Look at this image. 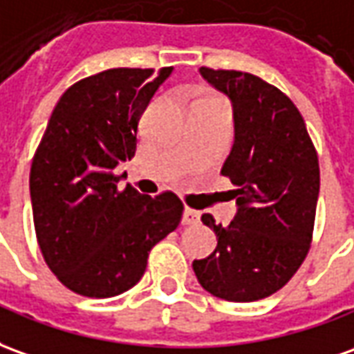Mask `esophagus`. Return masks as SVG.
Listing matches in <instances>:
<instances>
[{"mask_svg":"<svg viewBox=\"0 0 354 354\" xmlns=\"http://www.w3.org/2000/svg\"><path fill=\"white\" fill-rule=\"evenodd\" d=\"M198 219H201V214L196 209L185 208V212H183V225H194V223H198Z\"/></svg>","mask_w":354,"mask_h":354,"instance_id":"esophagus-1","label":"esophagus"}]
</instances>
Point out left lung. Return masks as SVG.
Segmentation results:
<instances>
[{"label":"left lung","mask_w":354,"mask_h":354,"mask_svg":"<svg viewBox=\"0 0 354 354\" xmlns=\"http://www.w3.org/2000/svg\"><path fill=\"white\" fill-rule=\"evenodd\" d=\"M202 79L233 107V146L221 175L237 187L229 225L209 214L202 223L218 247L192 262L214 297L250 303L279 291L308 252L320 192L318 156L303 115L283 92L241 71L202 67Z\"/></svg>","instance_id":"1"}]
</instances>
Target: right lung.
<instances>
[{
  "instance_id": "add662e5",
  "label": "right lung",
  "mask_w": 354,
  "mask_h": 354,
  "mask_svg": "<svg viewBox=\"0 0 354 354\" xmlns=\"http://www.w3.org/2000/svg\"><path fill=\"white\" fill-rule=\"evenodd\" d=\"M173 67L107 69L57 102L30 169L34 227L46 264L75 293L107 299L140 281L150 248L177 229L181 201L117 191L113 169L136 152V131Z\"/></svg>"
}]
</instances>
